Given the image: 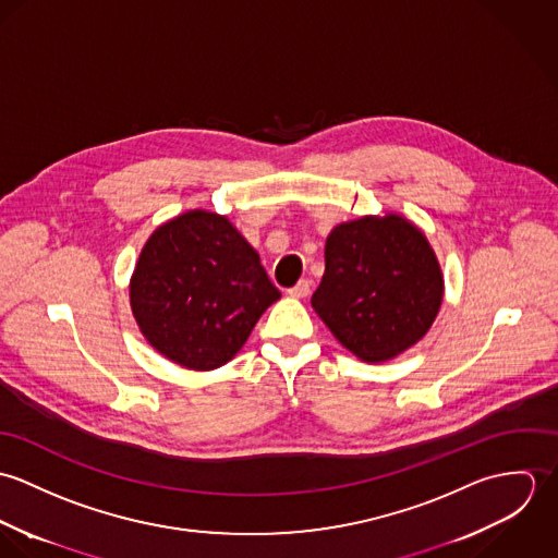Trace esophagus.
I'll use <instances>...</instances> for the list:
<instances>
[{"label":"esophagus","mask_w":558,"mask_h":558,"mask_svg":"<svg viewBox=\"0 0 558 558\" xmlns=\"http://www.w3.org/2000/svg\"><path fill=\"white\" fill-rule=\"evenodd\" d=\"M310 292H312V286H310V281H299L294 288H290L288 290V294L292 296V299H305V296H310Z\"/></svg>","instance_id":"1"}]
</instances>
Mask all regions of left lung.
<instances>
[{"mask_svg":"<svg viewBox=\"0 0 558 558\" xmlns=\"http://www.w3.org/2000/svg\"><path fill=\"white\" fill-rule=\"evenodd\" d=\"M312 305L359 359L380 363L414 345L442 303V275L425 236L398 215L337 226Z\"/></svg>","mask_w":558,"mask_h":558,"instance_id":"left-lung-1","label":"left lung"}]
</instances>
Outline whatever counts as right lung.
Returning <instances> with one entry per match:
<instances>
[{"label": "right lung", "mask_w": 558, "mask_h": 558, "mask_svg": "<svg viewBox=\"0 0 558 558\" xmlns=\"http://www.w3.org/2000/svg\"><path fill=\"white\" fill-rule=\"evenodd\" d=\"M281 292L226 217L193 210L146 242L131 307L146 339L197 372L226 365Z\"/></svg>", "instance_id": "right-lung-1"}]
</instances>
